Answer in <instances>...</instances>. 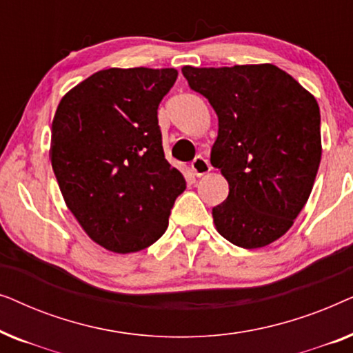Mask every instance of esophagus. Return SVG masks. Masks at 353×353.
Segmentation results:
<instances>
[{"label": "esophagus", "mask_w": 353, "mask_h": 353, "mask_svg": "<svg viewBox=\"0 0 353 353\" xmlns=\"http://www.w3.org/2000/svg\"><path fill=\"white\" fill-rule=\"evenodd\" d=\"M210 163H209V161H207V159H204L202 156H197L194 161L191 162V172L194 173L196 176H202V175H205V173H209L210 172Z\"/></svg>", "instance_id": "1"}]
</instances>
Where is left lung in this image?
I'll return each instance as SVG.
<instances>
[{"instance_id":"obj_1","label":"left lung","mask_w":353,"mask_h":353,"mask_svg":"<svg viewBox=\"0 0 353 353\" xmlns=\"http://www.w3.org/2000/svg\"><path fill=\"white\" fill-rule=\"evenodd\" d=\"M219 117L210 163L230 185L212 209L219 233L244 249L272 244L308 201L321 161L320 108L273 64L181 69Z\"/></svg>"}]
</instances>
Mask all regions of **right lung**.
<instances>
[{"label": "right lung", "instance_id": "right-lung-1", "mask_svg": "<svg viewBox=\"0 0 353 353\" xmlns=\"http://www.w3.org/2000/svg\"><path fill=\"white\" fill-rule=\"evenodd\" d=\"M175 69H105L61 99L51 127V165L85 233L117 254L165 233L185 178L167 162L157 109Z\"/></svg>", "mask_w": 353, "mask_h": 353}]
</instances>
